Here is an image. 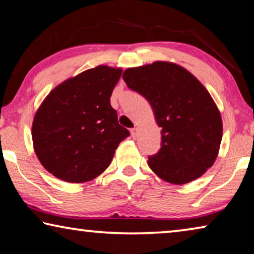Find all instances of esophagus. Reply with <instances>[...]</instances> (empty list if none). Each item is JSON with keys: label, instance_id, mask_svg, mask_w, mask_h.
<instances>
[{"label": "esophagus", "instance_id": "1", "mask_svg": "<svg viewBox=\"0 0 254 254\" xmlns=\"http://www.w3.org/2000/svg\"><path fill=\"white\" fill-rule=\"evenodd\" d=\"M137 132H139V128H137V127H133V128H131V135H132L133 139H136V136H137Z\"/></svg>", "mask_w": 254, "mask_h": 254}]
</instances>
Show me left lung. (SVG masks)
<instances>
[{
	"label": "left lung",
	"mask_w": 254,
	"mask_h": 254,
	"mask_svg": "<svg viewBox=\"0 0 254 254\" xmlns=\"http://www.w3.org/2000/svg\"><path fill=\"white\" fill-rule=\"evenodd\" d=\"M127 87L151 105L161 130V148L148 165L170 184L190 183L205 174L220 150L221 113L203 84L182 66L168 62L127 68Z\"/></svg>",
	"instance_id": "8db88e82"
}]
</instances>
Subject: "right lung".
<instances>
[{"label":"right lung","instance_id":"add662e5","mask_svg":"<svg viewBox=\"0 0 254 254\" xmlns=\"http://www.w3.org/2000/svg\"><path fill=\"white\" fill-rule=\"evenodd\" d=\"M121 68L97 66L59 84L45 98L32 123L33 148L41 165L68 183H86L110 166L121 141L110 98Z\"/></svg>","mask_w":254,"mask_h":254}]
</instances>
